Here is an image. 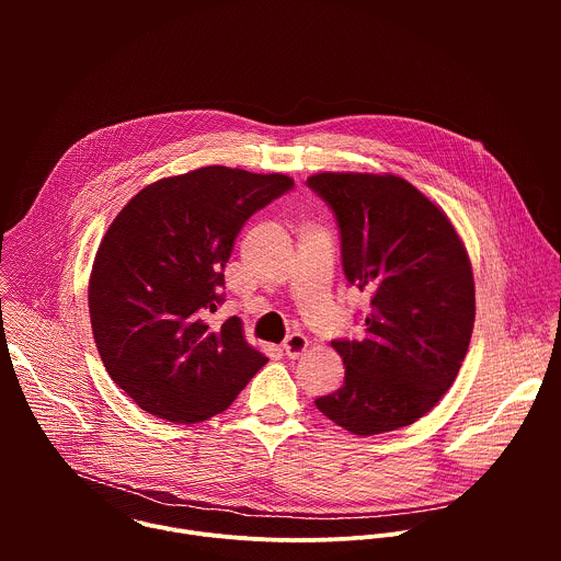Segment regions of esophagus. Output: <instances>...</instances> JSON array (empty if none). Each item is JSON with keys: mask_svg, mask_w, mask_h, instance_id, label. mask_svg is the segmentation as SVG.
<instances>
[{"mask_svg": "<svg viewBox=\"0 0 561 561\" xmlns=\"http://www.w3.org/2000/svg\"><path fill=\"white\" fill-rule=\"evenodd\" d=\"M306 348H308V340H306L301 333L288 335V337L284 340V344H282V351H284V355H286L288 359H297Z\"/></svg>", "mask_w": 561, "mask_h": 561, "instance_id": "34e87169", "label": "esophagus"}]
</instances>
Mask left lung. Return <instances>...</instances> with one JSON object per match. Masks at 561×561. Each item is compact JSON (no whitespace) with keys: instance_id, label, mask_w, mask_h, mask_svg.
Segmentation results:
<instances>
[{"instance_id":"8db88e82","label":"left lung","mask_w":561,"mask_h":561,"mask_svg":"<svg viewBox=\"0 0 561 561\" xmlns=\"http://www.w3.org/2000/svg\"><path fill=\"white\" fill-rule=\"evenodd\" d=\"M306 184L337 217L346 279L370 293L362 340H335L344 383L314 399L353 435L424 417L453 386L474 324L466 247L446 213L397 175L317 173Z\"/></svg>"}]
</instances>
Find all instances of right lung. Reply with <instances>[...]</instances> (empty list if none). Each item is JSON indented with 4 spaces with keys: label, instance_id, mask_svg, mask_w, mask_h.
I'll return each mask as SVG.
<instances>
[{
    "label": "right lung",
    "instance_id": "right-lung-1",
    "mask_svg": "<svg viewBox=\"0 0 561 561\" xmlns=\"http://www.w3.org/2000/svg\"><path fill=\"white\" fill-rule=\"evenodd\" d=\"M288 175L204 167L141 188L98 249L89 310L100 357L133 402L167 422L226 411L268 362L224 301V266L253 213L288 193Z\"/></svg>",
    "mask_w": 561,
    "mask_h": 561
}]
</instances>
